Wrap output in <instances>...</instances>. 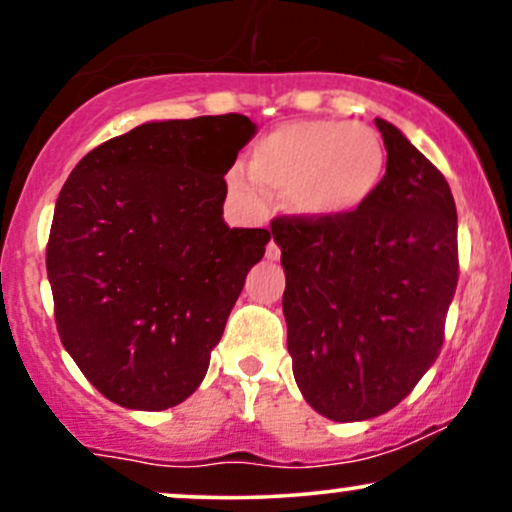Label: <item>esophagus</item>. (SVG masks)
<instances>
[{"label":"esophagus","mask_w":512,"mask_h":512,"mask_svg":"<svg viewBox=\"0 0 512 512\" xmlns=\"http://www.w3.org/2000/svg\"><path fill=\"white\" fill-rule=\"evenodd\" d=\"M264 255H267V260H272V262H276L281 257V250H279V245L274 243V240H269V245H267V250H264Z\"/></svg>","instance_id":"34e87169"}]
</instances>
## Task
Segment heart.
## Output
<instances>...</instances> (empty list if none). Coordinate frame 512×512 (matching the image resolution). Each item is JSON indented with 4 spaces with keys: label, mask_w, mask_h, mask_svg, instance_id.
<instances>
[{
    "label": "heart",
    "mask_w": 512,
    "mask_h": 512,
    "mask_svg": "<svg viewBox=\"0 0 512 512\" xmlns=\"http://www.w3.org/2000/svg\"><path fill=\"white\" fill-rule=\"evenodd\" d=\"M387 175V149L373 127L346 120H298L252 146L250 170L228 168V192L252 211L264 192L286 197L293 214L337 221L373 202Z\"/></svg>",
    "instance_id": "b5f03b06"
}]
</instances>
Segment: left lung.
Here are the masks:
<instances>
[{
  "label": "left lung",
  "instance_id": "1",
  "mask_svg": "<svg viewBox=\"0 0 512 512\" xmlns=\"http://www.w3.org/2000/svg\"><path fill=\"white\" fill-rule=\"evenodd\" d=\"M387 175L373 202L337 221L276 219L293 378L332 421L397 407L443 346L457 289V209L440 170L375 120Z\"/></svg>",
  "mask_w": 512,
  "mask_h": 512
}]
</instances>
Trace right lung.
<instances>
[{
    "instance_id": "add662e5",
    "label": "right lung",
    "mask_w": 512,
    "mask_h": 512,
    "mask_svg": "<svg viewBox=\"0 0 512 512\" xmlns=\"http://www.w3.org/2000/svg\"><path fill=\"white\" fill-rule=\"evenodd\" d=\"M245 115L154 120L81 158L48 240L57 332L110 402L161 411L197 390L269 231L228 228Z\"/></svg>"
}]
</instances>
